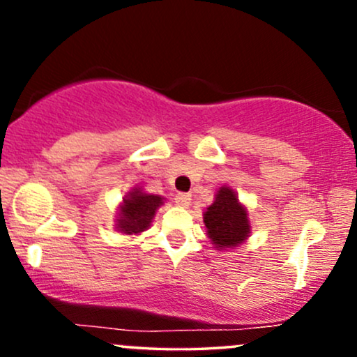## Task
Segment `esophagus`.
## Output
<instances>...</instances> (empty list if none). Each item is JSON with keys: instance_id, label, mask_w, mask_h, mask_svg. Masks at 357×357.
Masks as SVG:
<instances>
[{"instance_id": "34e87169", "label": "esophagus", "mask_w": 357, "mask_h": 357, "mask_svg": "<svg viewBox=\"0 0 357 357\" xmlns=\"http://www.w3.org/2000/svg\"><path fill=\"white\" fill-rule=\"evenodd\" d=\"M174 203L178 204V206H183V208L190 206L191 195H190V192H178V195L174 196Z\"/></svg>"}]
</instances>
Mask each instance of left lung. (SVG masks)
<instances>
[{"instance_id":"obj_1","label":"left lung","mask_w":357,"mask_h":357,"mask_svg":"<svg viewBox=\"0 0 357 357\" xmlns=\"http://www.w3.org/2000/svg\"><path fill=\"white\" fill-rule=\"evenodd\" d=\"M208 236L216 248L227 250L247 240L250 225L247 210L238 203V198L230 188L223 186L216 192L215 203L204 213Z\"/></svg>"}]
</instances>
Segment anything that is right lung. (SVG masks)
I'll return each instance as SVG.
<instances>
[{"label":"right lung","mask_w":357,"mask_h":357,"mask_svg":"<svg viewBox=\"0 0 357 357\" xmlns=\"http://www.w3.org/2000/svg\"><path fill=\"white\" fill-rule=\"evenodd\" d=\"M162 204L161 196L146 195L142 191H132L124 199L121 208V216L117 220V228L122 233H141L149 228L155 210Z\"/></svg>","instance_id":"right-lung-1"}]
</instances>
